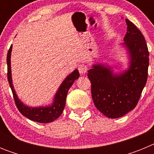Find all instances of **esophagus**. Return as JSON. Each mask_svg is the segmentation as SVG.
<instances>
[{
	"label": "esophagus",
	"instance_id": "1",
	"mask_svg": "<svg viewBox=\"0 0 154 154\" xmlns=\"http://www.w3.org/2000/svg\"><path fill=\"white\" fill-rule=\"evenodd\" d=\"M78 69L79 72V73L81 75H85V73L87 72V71H88V68H87L86 65H84V64H81V65H79Z\"/></svg>",
	"mask_w": 154,
	"mask_h": 154
}]
</instances>
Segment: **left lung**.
Masks as SVG:
<instances>
[{
    "label": "left lung",
    "instance_id": "left-lung-1",
    "mask_svg": "<svg viewBox=\"0 0 154 154\" xmlns=\"http://www.w3.org/2000/svg\"><path fill=\"white\" fill-rule=\"evenodd\" d=\"M127 32L122 45L129 59L127 69L114 72L106 64H93L88 71L94 104L99 111L111 119L119 118L135 108L146 83L149 51L141 31L126 19Z\"/></svg>",
    "mask_w": 154,
    "mask_h": 154
}]
</instances>
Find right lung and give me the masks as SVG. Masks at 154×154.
Segmentation results:
<instances>
[{"label":"right lung","instance_id":"add662e5","mask_svg":"<svg viewBox=\"0 0 154 154\" xmlns=\"http://www.w3.org/2000/svg\"><path fill=\"white\" fill-rule=\"evenodd\" d=\"M12 45L9 48V51L7 55V64H8V80L13 93L14 99L15 102L16 106L19 112L28 119H31L35 122L40 123H48L53 122L58 119L62 115L63 109L65 106V100L67 96L69 89L74 83L75 80L78 79L79 77V72L78 69H75L72 72L69 74L66 78L64 79L62 84L60 85L57 91L56 94L54 96L53 102L49 106H45L32 107L28 106L24 104L20 100L16 94L13 83H12L11 76V56Z\"/></svg>","mask_w":154,"mask_h":154}]
</instances>
